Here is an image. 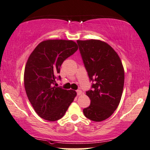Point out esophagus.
<instances>
[{
	"mask_svg": "<svg viewBox=\"0 0 150 150\" xmlns=\"http://www.w3.org/2000/svg\"><path fill=\"white\" fill-rule=\"evenodd\" d=\"M76 92H77V95H78V96L81 95V94H82L81 90H76Z\"/></svg>",
	"mask_w": 150,
	"mask_h": 150,
	"instance_id": "esophagus-1",
	"label": "esophagus"
}]
</instances>
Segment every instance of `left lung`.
Wrapping results in <instances>:
<instances>
[{
    "label": "left lung",
    "mask_w": 150,
    "mask_h": 150,
    "mask_svg": "<svg viewBox=\"0 0 150 150\" xmlns=\"http://www.w3.org/2000/svg\"><path fill=\"white\" fill-rule=\"evenodd\" d=\"M77 43L88 72L93 82L86 91L90 105L83 114L90 120L101 122L113 114L119 105L123 92L124 71L115 50L100 40H77Z\"/></svg>",
    "instance_id": "1"
}]
</instances>
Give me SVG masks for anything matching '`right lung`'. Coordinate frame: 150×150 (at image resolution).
<instances>
[{
    "label": "right lung",
    "mask_w": 150,
    "mask_h": 150,
    "mask_svg": "<svg viewBox=\"0 0 150 150\" xmlns=\"http://www.w3.org/2000/svg\"><path fill=\"white\" fill-rule=\"evenodd\" d=\"M77 50V43L70 40H47L29 56L24 70L25 90L36 113L44 120L62 118L77 95L75 90L54 85L62 62Z\"/></svg>",
    "instance_id": "1"
}]
</instances>
